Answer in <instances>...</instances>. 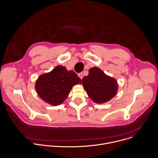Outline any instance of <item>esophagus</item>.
Returning <instances> with one entry per match:
<instances>
[{
    "mask_svg": "<svg viewBox=\"0 0 158 158\" xmlns=\"http://www.w3.org/2000/svg\"><path fill=\"white\" fill-rule=\"evenodd\" d=\"M78 76L82 79V78H83V74H82V73H79L78 74Z\"/></svg>",
    "mask_w": 158,
    "mask_h": 158,
    "instance_id": "34e87169",
    "label": "esophagus"
}]
</instances>
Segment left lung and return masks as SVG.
<instances>
[{"label":"left lung","mask_w":158,"mask_h":158,"mask_svg":"<svg viewBox=\"0 0 158 158\" xmlns=\"http://www.w3.org/2000/svg\"><path fill=\"white\" fill-rule=\"evenodd\" d=\"M82 84L90 98L97 104L110 101L118 89L117 81L96 66L89 69V75L83 77Z\"/></svg>","instance_id":"left-lung-1"}]
</instances>
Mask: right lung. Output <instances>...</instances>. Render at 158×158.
I'll list each match as a JSON object with an SVG mask.
<instances>
[{
	"mask_svg": "<svg viewBox=\"0 0 158 158\" xmlns=\"http://www.w3.org/2000/svg\"><path fill=\"white\" fill-rule=\"evenodd\" d=\"M79 84H81V79L76 73L58 65L51 71L41 74L35 87L43 101L52 106H58L65 101L73 87Z\"/></svg>",
	"mask_w": 158,
	"mask_h": 158,
	"instance_id": "1",
	"label": "right lung"
}]
</instances>
